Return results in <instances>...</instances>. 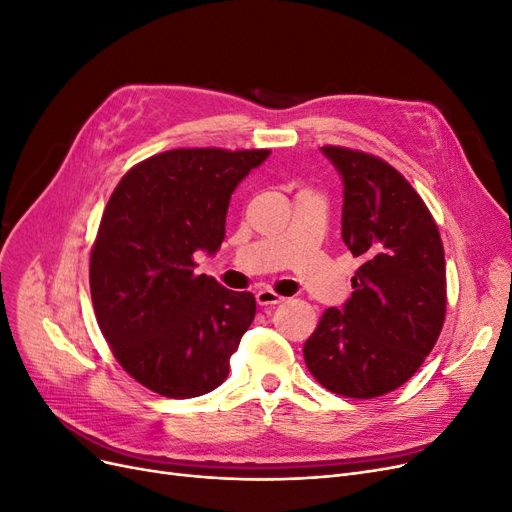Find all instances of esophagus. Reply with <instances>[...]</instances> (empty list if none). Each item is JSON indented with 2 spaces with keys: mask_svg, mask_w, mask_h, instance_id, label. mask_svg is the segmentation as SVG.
I'll list each match as a JSON object with an SVG mask.
<instances>
[{
  "mask_svg": "<svg viewBox=\"0 0 512 512\" xmlns=\"http://www.w3.org/2000/svg\"><path fill=\"white\" fill-rule=\"evenodd\" d=\"M255 297H257L259 306H276V304H282V301H285V297L274 293L272 289H261V291H257Z\"/></svg>",
  "mask_w": 512,
  "mask_h": 512,
  "instance_id": "obj_1",
  "label": "esophagus"
}]
</instances>
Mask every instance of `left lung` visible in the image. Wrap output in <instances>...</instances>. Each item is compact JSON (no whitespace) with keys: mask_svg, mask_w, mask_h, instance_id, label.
Here are the masks:
<instances>
[{"mask_svg":"<svg viewBox=\"0 0 512 512\" xmlns=\"http://www.w3.org/2000/svg\"><path fill=\"white\" fill-rule=\"evenodd\" d=\"M344 181L342 238L361 259L352 297L304 344L320 386L373 399L403 386L437 344L447 308L439 227L411 183L382 158L325 145Z\"/></svg>","mask_w":512,"mask_h":512,"instance_id":"1","label":"left lung"}]
</instances>
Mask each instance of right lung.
Listing matches in <instances>:
<instances>
[{
	"label": "right lung",
	"instance_id": "1",
	"mask_svg": "<svg viewBox=\"0 0 512 512\" xmlns=\"http://www.w3.org/2000/svg\"><path fill=\"white\" fill-rule=\"evenodd\" d=\"M268 156L170 149L132 166L105 206L90 253L94 314L124 371L168 399L223 384L253 323V293L198 276L194 255L219 251L234 189Z\"/></svg>",
	"mask_w": 512,
	"mask_h": 512
}]
</instances>
